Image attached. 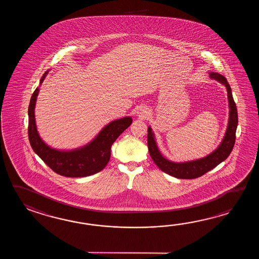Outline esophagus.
Wrapping results in <instances>:
<instances>
[{"mask_svg":"<svg viewBox=\"0 0 259 259\" xmlns=\"http://www.w3.org/2000/svg\"><path fill=\"white\" fill-rule=\"evenodd\" d=\"M140 114H141L143 116H145L147 115V111H142Z\"/></svg>","mask_w":259,"mask_h":259,"instance_id":"34e87169","label":"esophagus"}]
</instances>
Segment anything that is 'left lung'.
Here are the masks:
<instances>
[{
    "label": "left lung",
    "mask_w": 259,
    "mask_h": 259,
    "mask_svg": "<svg viewBox=\"0 0 259 259\" xmlns=\"http://www.w3.org/2000/svg\"><path fill=\"white\" fill-rule=\"evenodd\" d=\"M209 75L211 78H214L215 80L222 83L223 85H225L228 92V100H229V107H230V117H229V123H228L225 136L223 138L220 146L215 149L213 153L208 154L204 158L194 160V161H189L184 163L171 162L169 160L165 159L160 153L155 143L152 128L148 127V134H147L148 150L154 164L166 174L178 179L193 180V179L203 176L206 172L213 169L221 162H223L230 155L235 143L237 125H238V113H237L236 104L231 94V86L227 81L226 77L219 73L211 72Z\"/></svg>",
    "instance_id": "obj_1"
}]
</instances>
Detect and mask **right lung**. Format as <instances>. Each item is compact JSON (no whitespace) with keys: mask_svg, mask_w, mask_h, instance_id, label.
I'll list each match as a JSON object with an SVG mask.
<instances>
[{"mask_svg":"<svg viewBox=\"0 0 259 259\" xmlns=\"http://www.w3.org/2000/svg\"><path fill=\"white\" fill-rule=\"evenodd\" d=\"M48 71L40 78L41 84ZM39 88L34 91L28 106V139L34 152L39 155L51 169L61 176L79 178L90 176L105 168L111 156V146L118 136L132 123V117L126 116L110 122L92 143L82 148L72 151H58L51 148L38 134L35 123L34 108Z\"/></svg>","mask_w":259,"mask_h":259,"instance_id":"1","label":"right lung"}]
</instances>
